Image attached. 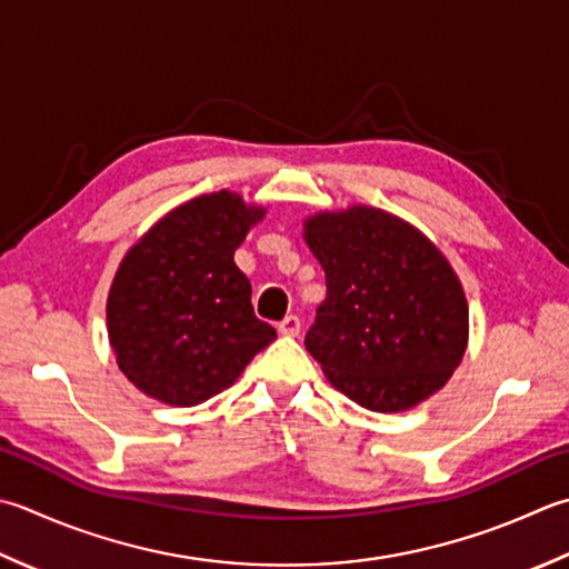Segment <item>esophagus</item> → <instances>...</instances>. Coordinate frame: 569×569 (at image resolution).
Returning a JSON list of instances; mask_svg holds the SVG:
<instances>
[{
  "instance_id": "esophagus-1",
  "label": "esophagus",
  "mask_w": 569,
  "mask_h": 569,
  "mask_svg": "<svg viewBox=\"0 0 569 569\" xmlns=\"http://www.w3.org/2000/svg\"><path fill=\"white\" fill-rule=\"evenodd\" d=\"M278 332L286 338H296L300 332V318L298 316H286L281 322H278Z\"/></svg>"
}]
</instances>
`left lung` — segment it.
I'll list each match as a JSON object with an SVG mask.
<instances>
[{
    "instance_id": "8db88e82",
    "label": "left lung",
    "mask_w": 569,
    "mask_h": 569,
    "mask_svg": "<svg viewBox=\"0 0 569 569\" xmlns=\"http://www.w3.org/2000/svg\"><path fill=\"white\" fill-rule=\"evenodd\" d=\"M306 241L328 286L306 348L330 385L375 411L439 392L469 340V306L443 253L372 207L310 217Z\"/></svg>"
}]
</instances>
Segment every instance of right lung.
I'll list each match as a JSON object with an SVG mask.
<instances>
[{
    "label": "right lung",
    "instance_id": "obj_1",
    "mask_svg": "<svg viewBox=\"0 0 569 569\" xmlns=\"http://www.w3.org/2000/svg\"><path fill=\"white\" fill-rule=\"evenodd\" d=\"M263 217L227 189L160 219L128 251L108 296V336L122 375L164 405L194 407L237 382L276 330L256 318L233 263Z\"/></svg>",
    "mask_w": 569,
    "mask_h": 569
}]
</instances>
